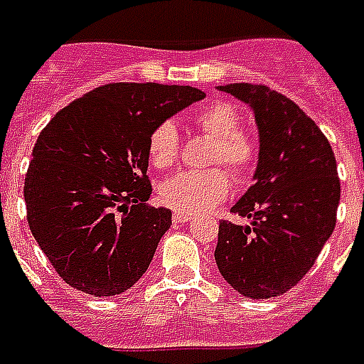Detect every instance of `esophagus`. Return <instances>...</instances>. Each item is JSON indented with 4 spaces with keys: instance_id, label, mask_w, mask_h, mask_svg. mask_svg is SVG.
<instances>
[{
    "instance_id": "esophagus-1",
    "label": "esophagus",
    "mask_w": 364,
    "mask_h": 364,
    "mask_svg": "<svg viewBox=\"0 0 364 364\" xmlns=\"http://www.w3.org/2000/svg\"><path fill=\"white\" fill-rule=\"evenodd\" d=\"M193 216L191 214H183V212H175L173 214V222L175 223H185V222H191Z\"/></svg>"
}]
</instances>
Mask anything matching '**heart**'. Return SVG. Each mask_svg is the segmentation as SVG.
Returning a JSON list of instances; mask_svg holds the SVG:
<instances>
[{"label": "heart", "mask_w": 364, "mask_h": 364, "mask_svg": "<svg viewBox=\"0 0 364 364\" xmlns=\"http://www.w3.org/2000/svg\"><path fill=\"white\" fill-rule=\"evenodd\" d=\"M193 125L212 141L208 171H183L161 185V203L175 212L198 214L216 206L230 195L231 179L247 181L258 164L257 139L241 129V114L228 100L204 104L193 115ZM179 133L171 121L158 123L148 136V160L156 169H169L179 156ZM222 165L225 170L216 168Z\"/></svg>", "instance_id": "heart-1"}]
</instances>
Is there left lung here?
Instances as JSON below:
<instances>
[{"label": "left lung", "instance_id": "8db88e82", "mask_svg": "<svg viewBox=\"0 0 364 364\" xmlns=\"http://www.w3.org/2000/svg\"><path fill=\"white\" fill-rule=\"evenodd\" d=\"M220 90L252 107L260 150L255 185L231 208L250 225L222 220L214 258L241 295L278 297L311 270L336 228V156L318 125L284 94L250 82Z\"/></svg>", "mask_w": 364, "mask_h": 364}]
</instances>
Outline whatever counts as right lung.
Instances as JSON below:
<instances>
[{
  "mask_svg": "<svg viewBox=\"0 0 364 364\" xmlns=\"http://www.w3.org/2000/svg\"><path fill=\"white\" fill-rule=\"evenodd\" d=\"M206 94L193 86L109 82L42 129L24 177L26 220L59 278L112 297L133 287L171 225L148 206V136Z\"/></svg>",
  "mask_w": 364,
  "mask_h": 364,
  "instance_id": "1",
  "label": "right lung"
}]
</instances>
